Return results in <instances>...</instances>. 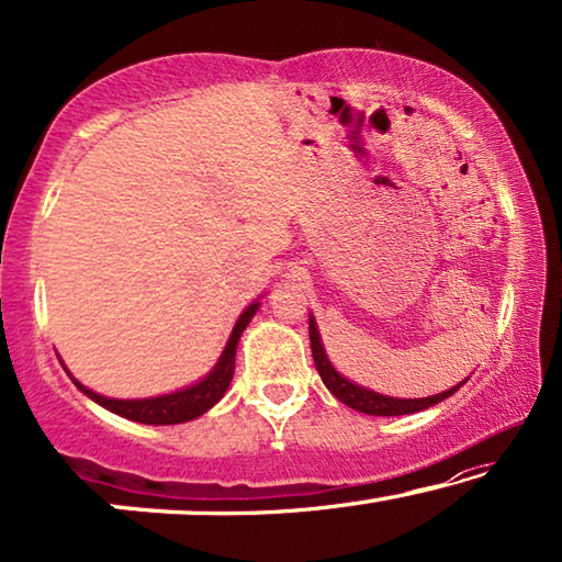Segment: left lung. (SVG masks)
<instances>
[{
  "label": "left lung",
  "instance_id": "left-lung-1",
  "mask_svg": "<svg viewBox=\"0 0 562 562\" xmlns=\"http://www.w3.org/2000/svg\"><path fill=\"white\" fill-rule=\"evenodd\" d=\"M310 342H312L314 366H317V371L322 375V383H325V386L333 391V396L340 398V402L345 406H350V409L363 412V414H373V417H398V414L422 412V409H427V406H435V404L445 402V398L456 394V391L465 383V381H460L458 386L442 391V394L427 396V398L383 396V394H375V391H368L363 386H356V383H350L348 379H342V375L337 373L333 366H329V360L325 356V348H322V340H319V333H317V325H314V319H310Z\"/></svg>",
  "mask_w": 562,
  "mask_h": 562
}]
</instances>
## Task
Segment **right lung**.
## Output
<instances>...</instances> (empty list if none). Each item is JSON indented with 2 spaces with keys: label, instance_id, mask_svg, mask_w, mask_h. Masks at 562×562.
Listing matches in <instances>:
<instances>
[{
  "label": "right lung",
  "instance_id": "1",
  "mask_svg": "<svg viewBox=\"0 0 562 562\" xmlns=\"http://www.w3.org/2000/svg\"><path fill=\"white\" fill-rule=\"evenodd\" d=\"M256 310H258V304H250L248 310L240 314V319H237L233 335H229V340H227V348H225V352H222L220 363L214 366V371L206 375L204 381H199V383H194V386H189L183 391H176V394L120 402V398H106V396L94 394V391L81 386L79 381H74V383L89 398H94L97 404H102L104 409L120 414V417L143 422V425H181V422H189V419L199 417V414H204L206 409H212V406L217 404L222 396H225V391L235 373L237 340H240L243 329L248 327V322L252 319Z\"/></svg>",
  "mask_w": 562,
  "mask_h": 562
}]
</instances>
